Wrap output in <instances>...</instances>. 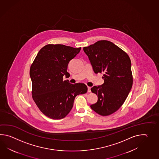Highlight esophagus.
Returning <instances> with one entry per match:
<instances>
[{
  "label": "esophagus",
  "mask_w": 159,
  "mask_h": 159,
  "mask_svg": "<svg viewBox=\"0 0 159 159\" xmlns=\"http://www.w3.org/2000/svg\"><path fill=\"white\" fill-rule=\"evenodd\" d=\"M88 92H91V87H88Z\"/></svg>",
  "instance_id": "34e87169"
}]
</instances>
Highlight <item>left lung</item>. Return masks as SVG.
<instances>
[{
	"mask_svg": "<svg viewBox=\"0 0 159 159\" xmlns=\"http://www.w3.org/2000/svg\"><path fill=\"white\" fill-rule=\"evenodd\" d=\"M83 49L95 73H104V83L91 89L98 101L90 107L99 115H111L122 106L132 88L131 60L125 51L109 41H98Z\"/></svg>",
	"mask_w": 159,
	"mask_h": 159,
	"instance_id": "left-lung-1",
	"label": "left lung"
}]
</instances>
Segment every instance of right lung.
Instances as JSON below:
<instances>
[{
  "mask_svg": "<svg viewBox=\"0 0 159 159\" xmlns=\"http://www.w3.org/2000/svg\"><path fill=\"white\" fill-rule=\"evenodd\" d=\"M81 48L61 44H48L37 53L30 71L32 98L44 115L53 119L64 118L70 111L77 95L88 91L82 83L71 84L67 71L69 61L80 53Z\"/></svg>",
  "mask_w": 159,
  "mask_h": 159,
  "instance_id": "1",
  "label": "right lung"
}]
</instances>
